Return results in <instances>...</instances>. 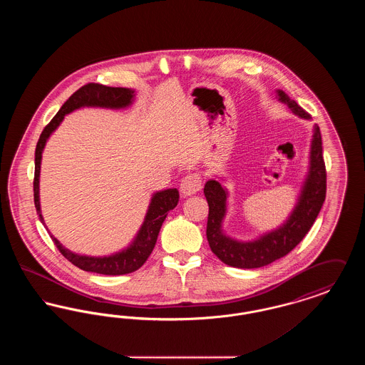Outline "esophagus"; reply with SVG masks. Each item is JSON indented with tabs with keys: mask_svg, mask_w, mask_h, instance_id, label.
Returning <instances> with one entry per match:
<instances>
[{
	"mask_svg": "<svg viewBox=\"0 0 365 365\" xmlns=\"http://www.w3.org/2000/svg\"><path fill=\"white\" fill-rule=\"evenodd\" d=\"M201 187H202V178H201V175L192 173V174L186 175L182 179L179 189H180V192L185 197H187V195H192L197 191L201 190Z\"/></svg>",
	"mask_w": 365,
	"mask_h": 365,
	"instance_id": "1",
	"label": "esophagus"
}]
</instances>
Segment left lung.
<instances>
[{
  "instance_id": "obj_1",
  "label": "left lung",
  "mask_w": 365,
  "mask_h": 365,
  "mask_svg": "<svg viewBox=\"0 0 365 365\" xmlns=\"http://www.w3.org/2000/svg\"><path fill=\"white\" fill-rule=\"evenodd\" d=\"M279 100L294 112L295 115L311 119L294 100H290L282 90H278ZM327 190V174L323 158L322 135L314 125L312 148H311V168L305 180L298 204L290 219L283 226L262 235L253 242H237L222 232V220L226 213L227 192L216 180H208L204 194L208 201L209 215L207 225V238L212 252L230 267L235 268H260L268 265L290 253L298 243L304 240L313 226Z\"/></svg>"
}]
</instances>
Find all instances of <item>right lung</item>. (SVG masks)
<instances>
[{
	"label": "right lung",
	"mask_w": 365,
	"mask_h": 365,
	"mask_svg": "<svg viewBox=\"0 0 365 365\" xmlns=\"http://www.w3.org/2000/svg\"><path fill=\"white\" fill-rule=\"evenodd\" d=\"M133 94H134L133 90L124 88V87H109L100 83H87L85 86L78 88L71 96L70 98L60 108V110L56 113V116L53 118L51 123L43 128L35 149L34 173V204L36 213L39 215V219L42 223H43V219L39 208V168H41L42 150L46 143V139L49 138V135L57 128V125L64 119V116L72 112L73 109H78L81 106L124 108L131 104ZM178 201H179V192L176 189H168V190L156 192L152 198L145 222L139 230L135 241L128 249L109 257H88V256L75 255L68 249L63 247V245L58 242L53 235L51 237L56 247L60 250V253L75 267L83 271L96 272L101 275L131 274L140 268L145 264V261L148 260L150 253L153 252L161 225L165 220L168 212L178 205Z\"/></svg>",
	"instance_id": "add662e5"
}]
</instances>
